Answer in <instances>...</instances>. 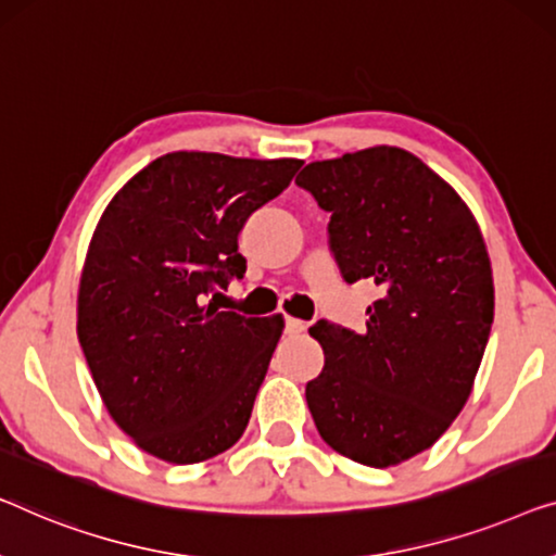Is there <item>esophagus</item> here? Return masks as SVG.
<instances>
[{"label": "esophagus", "mask_w": 556, "mask_h": 556, "mask_svg": "<svg viewBox=\"0 0 556 556\" xmlns=\"http://www.w3.org/2000/svg\"><path fill=\"white\" fill-rule=\"evenodd\" d=\"M286 331H288V333H301V331H305V320L286 316Z\"/></svg>", "instance_id": "esophagus-1"}]
</instances>
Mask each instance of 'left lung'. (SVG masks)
I'll return each mask as SVG.
<instances>
[{"instance_id":"1","label":"left lung","mask_w":556,"mask_h":556,"mask_svg":"<svg viewBox=\"0 0 556 556\" xmlns=\"http://www.w3.org/2000/svg\"><path fill=\"white\" fill-rule=\"evenodd\" d=\"M295 182L331 213L345 283L381 288L364 333L311 328L326 366L305 401L333 452L396 466L433 446L471 393L494 320L484 238L452 185L401 148L318 160Z\"/></svg>"}]
</instances>
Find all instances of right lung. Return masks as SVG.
Instances as JSON below:
<instances>
[{
    "mask_svg": "<svg viewBox=\"0 0 556 556\" xmlns=\"http://www.w3.org/2000/svg\"><path fill=\"white\" fill-rule=\"evenodd\" d=\"M301 165L167 152L104 207L79 278L77 338L112 421L142 452L198 464L243 437L283 320L205 298L243 278L238 232Z\"/></svg>",
    "mask_w": 556,
    "mask_h": 556,
    "instance_id": "1",
    "label": "right lung"
}]
</instances>
